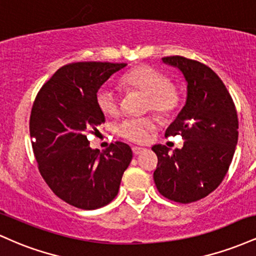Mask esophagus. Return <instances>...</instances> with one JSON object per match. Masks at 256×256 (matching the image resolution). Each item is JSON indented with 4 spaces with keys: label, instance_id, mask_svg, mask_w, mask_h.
<instances>
[{
    "label": "esophagus",
    "instance_id": "34e87169",
    "mask_svg": "<svg viewBox=\"0 0 256 256\" xmlns=\"http://www.w3.org/2000/svg\"><path fill=\"white\" fill-rule=\"evenodd\" d=\"M144 150L146 149L140 148V146H134V148H132V152H134V155H140V152H143Z\"/></svg>",
    "mask_w": 256,
    "mask_h": 256
}]
</instances>
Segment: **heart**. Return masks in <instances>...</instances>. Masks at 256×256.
Masks as SVG:
<instances>
[{
	"instance_id": "heart-1",
	"label": "heart",
	"mask_w": 256,
	"mask_h": 256,
	"mask_svg": "<svg viewBox=\"0 0 256 256\" xmlns=\"http://www.w3.org/2000/svg\"><path fill=\"white\" fill-rule=\"evenodd\" d=\"M126 86L140 91L149 96L148 110H155L167 116L177 110L179 101L178 90L171 85L165 73L150 66H138L126 73L122 78ZM96 102L101 112L108 116H116L122 112V101L118 94L104 86L98 91ZM158 126L155 118H128L118 126L119 136L134 143H144L150 137L152 131Z\"/></svg>"
}]
</instances>
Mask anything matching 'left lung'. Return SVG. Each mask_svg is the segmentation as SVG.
Segmentation results:
<instances>
[{"label":"left lung","mask_w":256,"mask_h":256,"mask_svg":"<svg viewBox=\"0 0 256 256\" xmlns=\"http://www.w3.org/2000/svg\"><path fill=\"white\" fill-rule=\"evenodd\" d=\"M186 82V101L165 136L180 134L182 149L156 144L154 182L158 192L179 204L198 201L224 179L238 140V119L230 94L216 73L183 56L162 58Z\"/></svg>","instance_id":"1"}]
</instances>
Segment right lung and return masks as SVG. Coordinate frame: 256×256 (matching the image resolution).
Instances as JSON below:
<instances>
[{
  "instance_id": "right-lung-1",
  "label": "right lung",
  "mask_w": 256,
  "mask_h": 256,
  "mask_svg": "<svg viewBox=\"0 0 256 256\" xmlns=\"http://www.w3.org/2000/svg\"><path fill=\"white\" fill-rule=\"evenodd\" d=\"M126 64L76 62L61 67L32 106L30 136L38 170L52 192L80 210H98L116 196L132 150L122 142L91 149L88 132L104 122L96 95Z\"/></svg>"
}]
</instances>
